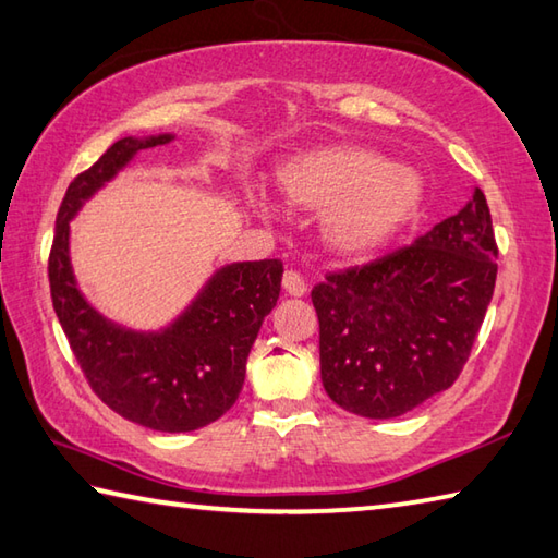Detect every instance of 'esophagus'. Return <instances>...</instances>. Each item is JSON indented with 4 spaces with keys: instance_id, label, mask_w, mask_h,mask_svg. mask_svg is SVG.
<instances>
[{
    "instance_id": "34e87169",
    "label": "esophagus",
    "mask_w": 558,
    "mask_h": 558,
    "mask_svg": "<svg viewBox=\"0 0 558 558\" xmlns=\"http://www.w3.org/2000/svg\"><path fill=\"white\" fill-rule=\"evenodd\" d=\"M282 288H286L288 295L302 298L307 292V282L298 270H286V276H282Z\"/></svg>"
}]
</instances>
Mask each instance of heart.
<instances>
[{
    "instance_id": "b5f03b06",
    "label": "heart",
    "mask_w": 558,
    "mask_h": 558,
    "mask_svg": "<svg viewBox=\"0 0 558 558\" xmlns=\"http://www.w3.org/2000/svg\"><path fill=\"white\" fill-rule=\"evenodd\" d=\"M278 187L288 205L324 211V241L347 258L388 244L424 197L417 170L363 146H324L292 158L278 170Z\"/></svg>"
}]
</instances>
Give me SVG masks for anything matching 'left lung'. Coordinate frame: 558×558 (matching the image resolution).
Masks as SVG:
<instances>
[{
  "mask_svg": "<svg viewBox=\"0 0 558 558\" xmlns=\"http://www.w3.org/2000/svg\"><path fill=\"white\" fill-rule=\"evenodd\" d=\"M498 244L485 195L414 244L312 288L322 383L339 408L390 420L461 376L490 305Z\"/></svg>",
  "mask_w": 558,
  "mask_h": 558,
  "instance_id": "8db88e82",
  "label": "left lung"
}]
</instances>
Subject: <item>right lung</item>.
I'll list each match as a JSON object with an SVG mask.
<instances>
[{"label":"right lung","instance_id":"add662e5","mask_svg":"<svg viewBox=\"0 0 558 558\" xmlns=\"http://www.w3.org/2000/svg\"><path fill=\"white\" fill-rule=\"evenodd\" d=\"M170 138H119L95 166L75 175L56 217L48 280L60 327L97 398L148 429L192 432L219 420L244 388L251 347L280 295L282 263L268 258L221 268L173 327L136 333L114 327L87 305L68 258V225L83 202L136 150Z\"/></svg>","mask_w":558,"mask_h":558}]
</instances>
